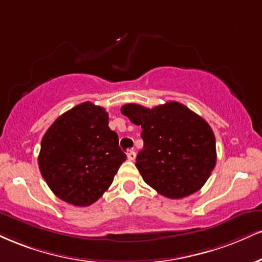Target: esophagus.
Here are the masks:
<instances>
[{
  "label": "esophagus",
  "mask_w": 262,
  "mask_h": 262,
  "mask_svg": "<svg viewBox=\"0 0 262 262\" xmlns=\"http://www.w3.org/2000/svg\"><path fill=\"white\" fill-rule=\"evenodd\" d=\"M127 157H128L129 161H134L135 157H137V154H135L134 150H129L127 152Z\"/></svg>",
  "instance_id": "34e87169"
}]
</instances>
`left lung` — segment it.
Returning a JSON list of instances; mask_svg holds the SVG:
<instances>
[{
  "label": "left lung",
  "mask_w": 262,
  "mask_h": 262,
  "mask_svg": "<svg viewBox=\"0 0 262 262\" xmlns=\"http://www.w3.org/2000/svg\"><path fill=\"white\" fill-rule=\"evenodd\" d=\"M121 112L143 129L144 149L135 166L146 184L169 199H182L201 189L217 160L209 123L176 101L154 108L127 103Z\"/></svg>",
  "instance_id": "8db88e82"
}]
</instances>
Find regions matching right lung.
<instances>
[{"instance_id": "1", "label": "right lung", "mask_w": 262, "mask_h": 262, "mask_svg": "<svg viewBox=\"0 0 262 262\" xmlns=\"http://www.w3.org/2000/svg\"><path fill=\"white\" fill-rule=\"evenodd\" d=\"M127 156L103 107L83 102L52 123L41 140L39 168L56 196L75 206L99 200Z\"/></svg>"}]
</instances>
